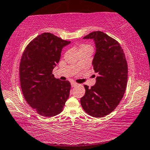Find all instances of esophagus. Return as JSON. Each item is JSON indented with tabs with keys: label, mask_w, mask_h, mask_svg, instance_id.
<instances>
[{
	"label": "esophagus",
	"mask_w": 150,
	"mask_h": 150,
	"mask_svg": "<svg viewBox=\"0 0 150 150\" xmlns=\"http://www.w3.org/2000/svg\"><path fill=\"white\" fill-rule=\"evenodd\" d=\"M77 85H78V84L76 83H74V82H72V83H71V87H76V86H77Z\"/></svg>",
	"instance_id": "1"
}]
</instances>
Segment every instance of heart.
I'll return each mask as SVG.
<instances>
[{
    "instance_id": "b5f03b06",
    "label": "heart",
    "mask_w": 150,
    "mask_h": 150,
    "mask_svg": "<svg viewBox=\"0 0 150 150\" xmlns=\"http://www.w3.org/2000/svg\"><path fill=\"white\" fill-rule=\"evenodd\" d=\"M89 48H92L91 46L87 44H82L81 46H80L79 50H85V49H89Z\"/></svg>"
}]
</instances>
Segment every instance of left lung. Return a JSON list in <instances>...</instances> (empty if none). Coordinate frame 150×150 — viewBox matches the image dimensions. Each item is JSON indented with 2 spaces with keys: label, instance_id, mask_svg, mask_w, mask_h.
I'll return each mask as SVG.
<instances>
[{
  "label": "left lung",
  "instance_id": "obj_1",
  "mask_svg": "<svg viewBox=\"0 0 150 150\" xmlns=\"http://www.w3.org/2000/svg\"><path fill=\"white\" fill-rule=\"evenodd\" d=\"M83 39H92L96 53L92 65L98 74L91 88L84 85L85 94L81 99L84 110L94 117H102L115 109L126 91L128 65L118 42L102 31H94Z\"/></svg>",
  "mask_w": 150,
  "mask_h": 150
}]
</instances>
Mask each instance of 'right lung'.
<instances>
[{
    "label": "right lung",
    "instance_id": "obj_1",
    "mask_svg": "<svg viewBox=\"0 0 150 150\" xmlns=\"http://www.w3.org/2000/svg\"><path fill=\"white\" fill-rule=\"evenodd\" d=\"M70 42L44 33L28 44L22 54L20 63L22 93L40 115L50 117L59 114L69 98L70 83L55 79L52 70L59 62L63 48Z\"/></svg>",
    "mask_w": 150,
    "mask_h": 150
}]
</instances>
